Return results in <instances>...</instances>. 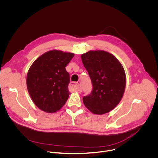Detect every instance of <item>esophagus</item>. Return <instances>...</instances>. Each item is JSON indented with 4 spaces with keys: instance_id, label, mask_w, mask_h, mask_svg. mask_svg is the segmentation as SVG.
<instances>
[{
    "instance_id": "obj_1",
    "label": "esophagus",
    "mask_w": 158,
    "mask_h": 158,
    "mask_svg": "<svg viewBox=\"0 0 158 158\" xmlns=\"http://www.w3.org/2000/svg\"><path fill=\"white\" fill-rule=\"evenodd\" d=\"M70 87L71 89L74 90L78 92H82V87H81V82L80 81H77L76 83H71L70 85Z\"/></svg>"
}]
</instances>
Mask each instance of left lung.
Listing matches in <instances>:
<instances>
[{"mask_svg": "<svg viewBox=\"0 0 158 158\" xmlns=\"http://www.w3.org/2000/svg\"><path fill=\"white\" fill-rule=\"evenodd\" d=\"M91 79V94L83 97L85 107L95 114L113 110L121 100L126 83L123 65L112 54L103 50L89 51L81 55Z\"/></svg>", "mask_w": 158, "mask_h": 158, "instance_id": "left-lung-1", "label": "left lung"}]
</instances>
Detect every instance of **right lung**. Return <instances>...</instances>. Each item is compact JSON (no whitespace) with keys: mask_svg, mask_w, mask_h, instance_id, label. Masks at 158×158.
Masks as SVG:
<instances>
[{"mask_svg":"<svg viewBox=\"0 0 158 158\" xmlns=\"http://www.w3.org/2000/svg\"><path fill=\"white\" fill-rule=\"evenodd\" d=\"M74 53L53 50L48 51L31 66L26 79L28 92L34 104L47 113H55L66 102L69 74L65 67Z\"/></svg>","mask_w":158,"mask_h":158,"instance_id":"right-lung-1","label":"right lung"}]
</instances>
